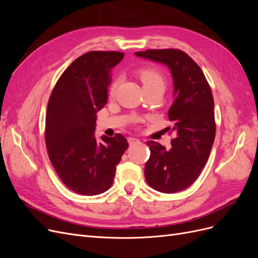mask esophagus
Listing matches in <instances>:
<instances>
[{
  "instance_id": "1",
  "label": "esophagus",
  "mask_w": 258,
  "mask_h": 258,
  "mask_svg": "<svg viewBox=\"0 0 258 258\" xmlns=\"http://www.w3.org/2000/svg\"><path fill=\"white\" fill-rule=\"evenodd\" d=\"M128 143H129L130 145H134V144L140 143V140L137 139V138H134V137H129V138H128Z\"/></svg>"
}]
</instances>
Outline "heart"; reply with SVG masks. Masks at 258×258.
Here are the masks:
<instances>
[{"mask_svg":"<svg viewBox=\"0 0 258 258\" xmlns=\"http://www.w3.org/2000/svg\"><path fill=\"white\" fill-rule=\"evenodd\" d=\"M140 79H141L144 87L153 85H162L163 86V79L157 71H155L153 69H145L140 72ZM115 91V85L112 86L111 93H114Z\"/></svg>","mask_w":258,"mask_h":258,"instance_id":"b5f03b06","label":"heart"}]
</instances>
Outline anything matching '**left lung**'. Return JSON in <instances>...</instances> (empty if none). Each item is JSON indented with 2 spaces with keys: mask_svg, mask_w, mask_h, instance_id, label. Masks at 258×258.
<instances>
[{
  "mask_svg": "<svg viewBox=\"0 0 258 258\" xmlns=\"http://www.w3.org/2000/svg\"><path fill=\"white\" fill-rule=\"evenodd\" d=\"M169 68L173 82V103L169 119L175 138L172 147L148 141L151 157L145 179L152 188L173 194L189 187L208 161L215 139L214 100L199 66L178 49H148L135 53Z\"/></svg>",
  "mask_w": 258,
  "mask_h": 258,
  "instance_id": "1",
  "label": "left lung"
}]
</instances>
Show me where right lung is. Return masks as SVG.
<instances>
[{"instance_id":"1","label":"right lung","mask_w":258,"mask_h":258,"mask_svg":"<svg viewBox=\"0 0 258 258\" xmlns=\"http://www.w3.org/2000/svg\"><path fill=\"white\" fill-rule=\"evenodd\" d=\"M118 51H89L74 60L51 92L46 114L45 142L61 181L85 196L113 184L127 139L95 136L97 112L107 102L111 72L122 60Z\"/></svg>"}]
</instances>
